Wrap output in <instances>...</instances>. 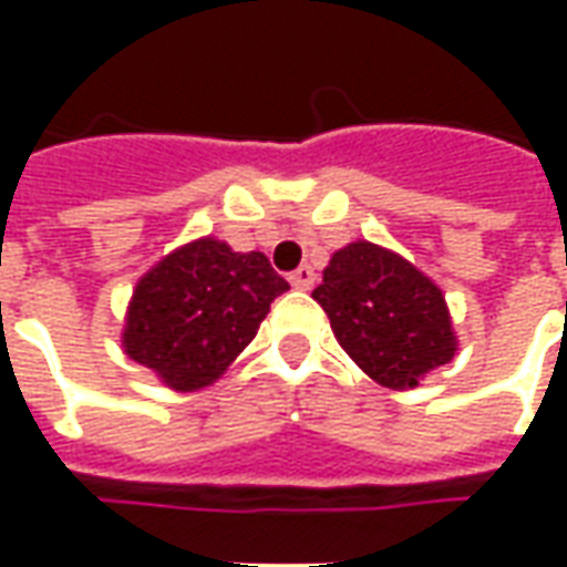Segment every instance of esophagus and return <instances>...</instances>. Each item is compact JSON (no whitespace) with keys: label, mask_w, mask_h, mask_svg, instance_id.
I'll list each match as a JSON object with an SVG mask.
<instances>
[{"label":"esophagus","mask_w":567,"mask_h":567,"mask_svg":"<svg viewBox=\"0 0 567 567\" xmlns=\"http://www.w3.org/2000/svg\"><path fill=\"white\" fill-rule=\"evenodd\" d=\"M291 285H295L297 291H309V288L316 285V270L307 267V264H303V267H297V270L291 272Z\"/></svg>","instance_id":"obj_1"}]
</instances>
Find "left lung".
<instances>
[{
  "mask_svg": "<svg viewBox=\"0 0 567 567\" xmlns=\"http://www.w3.org/2000/svg\"><path fill=\"white\" fill-rule=\"evenodd\" d=\"M312 297L346 355L382 389H416L458 352L440 285L392 248L355 239L333 251Z\"/></svg>",
  "mask_w": 567,
  "mask_h": 567,
  "instance_id": "left-lung-1",
  "label": "left lung"
}]
</instances>
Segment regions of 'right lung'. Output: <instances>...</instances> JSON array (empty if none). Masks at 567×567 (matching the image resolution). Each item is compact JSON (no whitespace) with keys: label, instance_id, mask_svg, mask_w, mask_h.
I'll use <instances>...</instances> for the list:
<instances>
[{"label":"right lung","instance_id":"add662e5","mask_svg":"<svg viewBox=\"0 0 567 567\" xmlns=\"http://www.w3.org/2000/svg\"><path fill=\"white\" fill-rule=\"evenodd\" d=\"M285 291L264 251L199 236L136 282L121 331L124 355L173 392H199L221 380Z\"/></svg>","mask_w":567,"mask_h":567}]
</instances>
